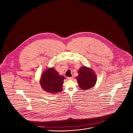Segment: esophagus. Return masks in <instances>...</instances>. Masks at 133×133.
Listing matches in <instances>:
<instances>
[{"instance_id": "obj_1", "label": "esophagus", "mask_w": 133, "mask_h": 133, "mask_svg": "<svg viewBox=\"0 0 133 133\" xmlns=\"http://www.w3.org/2000/svg\"><path fill=\"white\" fill-rule=\"evenodd\" d=\"M73 77H69L67 78V79H68V80H72V79H73Z\"/></svg>"}]
</instances>
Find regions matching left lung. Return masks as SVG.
Wrapping results in <instances>:
<instances>
[{
  "mask_svg": "<svg viewBox=\"0 0 133 133\" xmlns=\"http://www.w3.org/2000/svg\"><path fill=\"white\" fill-rule=\"evenodd\" d=\"M79 86L83 90H88L93 87L97 81L94 72L86 67L80 68L79 75L76 77Z\"/></svg>",
  "mask_w": 133,
  "mask_h": 133,
  "instance_id": "obj_1",
  "label": "left lung"
}]
</instances>
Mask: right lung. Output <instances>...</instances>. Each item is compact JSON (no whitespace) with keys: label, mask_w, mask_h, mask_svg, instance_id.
<instances>
[{"label":"right lung","mask_w":133,"mask_h":133,"mask_svg":"<svg viewBox=\"0 0 133 133\" xmlns=\"http://www.w3.org/2000/svg\"><path fill=\"white\" fill-rule=\"evenodd\" d=\"M64 77L59 76L53 68L46 70L43 73L40 80V84L45 91L50 93H56L62 91Z\"/></svg>","instance_id":"1"}]
</instances>
